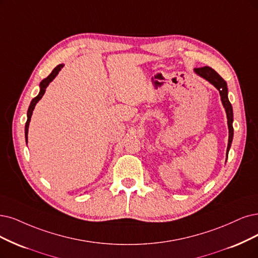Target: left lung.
<instances>
[{
    "label": "left lung",
    "instance_id": "left-lung-1",
    "mask_svg": "<svg viewBox=\"0 0 258 258\" xmlns=\"http://www.w3.org/2000/svg\"><path fill=\"white\" fill-rule=\"evenodd\" d=\"M196 74L199 76H201L204 80L214 85L215 87L218 89L219 93H220V98L223 107L226 112V118H227V126H228V144H227V149H226V159L228 155V151L231 149L232 146V141H233V136H234V128H233V121H234V116H233V107L232 104L228 100V90H227V85L226 82L219 75L214 69L209 68V67H203V68H196L194 70ZM226 163V160H225Z\"/></svg>",
    "mask_w": 258,
    "mask_h": 258
}]
</instances>
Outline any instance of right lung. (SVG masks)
Listing matches in <instances>:
<instances>
[{
    "mask_svg": "<svg viewBox=\"0 0 258 258\" xmlns=\"http://www.w3.org/2000/svg\"><path fill=\"white\" fill-rule=\"evenodd\" d=\"M63 67V63H60L57 67H55L54 70L52 71V73L47 76V78H45L44 80H42L39 84V87H40V91L39 93H38V95L36 98H34L30 104V107H28V110H27V120H26V123H25V141H26V145H27V134H28V126H30V122H31V118H32V114H33V110L36 106V104L40 101V99L42 98V95L44 94L45 92V89L47 86H49V84L56 78L57 74L59 73V71L61 70V68Z\"/></svg>",
    "mask_w": 258,
    "mask_h": 258,
    "instance_id": "right-lung-1",
    "label": "right lung"
}]
</instances>
